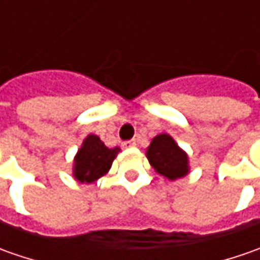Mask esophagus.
Segmentation results:
<instances>
[{"mask_svg": "<svg viewBox=\"0 0 260 260\" xmlns=\"http://www.w3.org/2000/svg\"><path fill=\"white\" fill-rule=\"evenodd\" d=\"M136 146V140H125L123 142V147H135Z\"/></svg>", "mask_w": 260, "mask_h": 260, "instance_id": "1", "label": "esophagus"}]
</instances>
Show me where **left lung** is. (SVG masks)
Listing matches in <instances>:
<instances>
[{
	"mask_svg": "<svg viewBox=\"0 0 260 260\" xmlns=\"http://www.w3.org/2000/svg\"><path fill=\"white\" fill-rule=\"evenodd\" d=\"M147 159L157 174L174 181L188 174V156L169 135H159L147 147Z\"/></svg>",
	"mask_w": 260,
	"mask_h": 260,
	"instance_id": "1",
	"label": "left lung"
}]
</instances>
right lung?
Instances as JSON below:
<instances>
[{
	"instance_id": "add662e5",
	"label": "right lung",
	"mask_w": 260,
	"mask_h": 260,
	"mask_svg": "<svg viewBox=\"0 0 260 260\" xmlns=\"http://www.w3.org/2000/svg\"><path fill=\"white\" fill-rule=\"evenodd\" d=\"M118 147H107L95 135H89L84 140L82 147L78 150L75 157L74 176L79 182H94L108 172L117 153Z\"/></svg>"
}]
</instances>
